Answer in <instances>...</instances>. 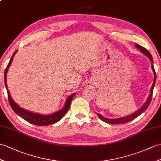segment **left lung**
<instances>
[{
    "label": "left lung",
    "instance_id": "1",
    "mask_svg": "<svg viewBox=\"0 0 161 161\" xmlns=\"http://www.w3.org/2000/svg\"><path fill=\"white\" fill-rule=\"evenodd\" d=\"M135 47L137 48L138 49H139L141 51V53H143L144 55H145L147 57L149 58V59H150L152 62V69L153 70V73H154V83H153L151 89H150V92H149V95L148 96V97L146 100V102H145V103L142 106L139 110L137 111H136L135 113H134L131 114L126 116V117H120V118H116V119H108L106 117H104L103 116H102V114H100L99 113H97V115L100 118V119L104 122H106L108 123H110V124H123V123H126L128 122L131 121L132 120H134V119H136L137 117H139L140 114H141L143 113L147 110V108H148V106L150 104V102L152 101V93H153V90H154V86H155V83H156V72H155V69L153 66L152 64H153V58L152 56L150 54V53L146 49V48L140 46L139 44H135Z\"/></svg>",
    "mask_w": 161,
    "mask_h": 161
}]
</instances>
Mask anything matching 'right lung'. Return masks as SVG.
Masks as SVG:
<instances>
[{
	"label": "right lung",
	"mask_w": 161,
	"mask_h": 161,
	"mask_svg": "<svg viewBox=\"0 0 161 161\" xmlns=\"http://www.w3.org/2000/svg\"><path fill=\"white\" fill-rule=\"evenodd\" d=\"M18 50L14 52L12 58L10 59V61L7 65V68L5 71V85L7 91V95H8V99L9 102L11 107H12V110L14 111V113H16L18 115H19L21 118L25 119V121H28L29 123H31L33 125H48L53 124V123H57L59 120H61V119L64 116V114L67 113V111L69 110L70 103H71V101L74 96L75 95V93H73V94L70 95L69 96V97L66 99V102L64 106L59 110L55 112V113L51 114H38V113H33V112H30L27 110H25L24 108H22L19 106L18 105V103L14 102L12 97L10 95V93L8 91V88H7V71H8V69L9 68V66L12 64V62L13 60V58L14 57L15 54L16 53Z\"/></svg>",
	"instance_id": "obj_1"
}]
</instances>
